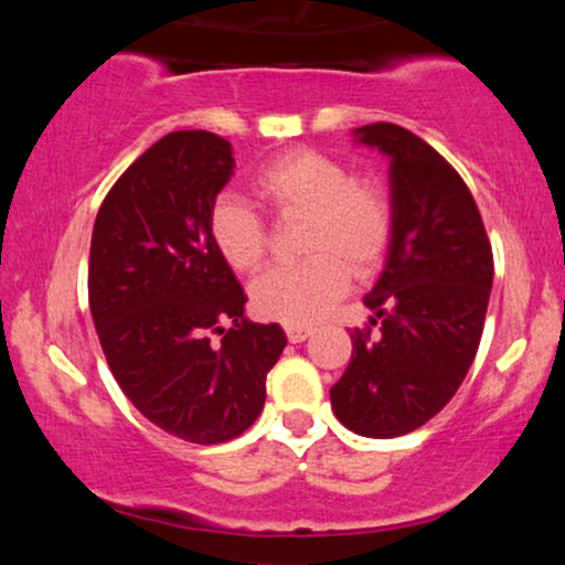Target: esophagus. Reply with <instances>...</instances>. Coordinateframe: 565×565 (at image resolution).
Returning <instances> with one entry per match:
<instances>
[{"instance_id": "esophagus-1", "label": "esophagus", "mask_w": 565, "mask_h": 565, "mask_svg": "<svg viewBox=\"0 0 565 565\" xmlns=\"http://www.w3.org/2000/svg\"><path fill=\"white\" fill-rule=\"evenodd\" d=\"M310 334H313V329L310 327H287L289 342H305Z\"/></svg>"}]
</instances>
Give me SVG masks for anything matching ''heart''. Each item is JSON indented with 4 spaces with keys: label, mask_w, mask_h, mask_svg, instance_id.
Instances as JSON below:
<instances>
[{
    "label": "heart",
    "mask_w": 565,
    "mask_h": 565,
    "mask_svg": "<svg viewBox=\"0 0 565 565\" xmlns=\"http://www.w3.org/2000/svg\"><path fill=\"white\" fill-rule=\"evenodd\" d=\"M252 191L284 220L305 217L300 265L274 268L252 284V305L265 319L308 327L345 295L350 270L369 276L393 242L391 191L377 178H353L340 159L316 148H291L260 167ZM210 236L220 257L238 274L265 260L268 233L263 217L236 196L215 201Z\"/></svg>",
    "instance_id": "obj_1"
}]
</instances>
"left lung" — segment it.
I'll use <instances>...</instances> for the list:
<instances>
[{"label": "left lung", "instance_id": "1", "mask_svg": "<svg viewBox=\"0 0 565 565\" xmlns=\"http://www.w3.org/2000/svg\"><path fill=\"white\" fill-rule=\"evenodd\" d=\"M391 159L395 210L387 263L364 305L353 355L329 391L348 430L395 438L417 430L454 398L478 353L494 281V255L470 188L436 148L377 121L355 129Z\"/></svg>", "mask_w": 565, "mask_h": 565}]
</instances>
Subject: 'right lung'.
I'll list each match as a JSON object with an SVG mask.
<instances>
[{"label":"right lung","mask_w":565,"mask_h":565,"mask_svg":"<svg viewBox=\"0 0 565 565\" xmlns=\"http://www.w3.org/2000/svg\"><path fill=\"white\" fill-rule=\"evenodd\" d=\"M233 167L215 132L164 135L103 199L89 246V310L114 380L142 417L201 446L260 417L287 345L278 323L244 319L242 284L212 244Z\"/></svg>","instance_id":"1"}]
</instances>
